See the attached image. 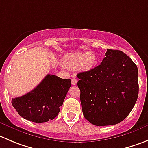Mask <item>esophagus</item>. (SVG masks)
I'll list each match as a JSON object with an SVG mask.
<instances>
[{"mask_svg":"<svg viewBox=\"0 0 148 148\" xmlns=\"http://www.w3.org/2000/svg\"><path fill=\"white\" fill-rule=\"evenodd\" d=\"M72 84L73 85H75V84H77V80L75 79V78H72Z\"/></svg>","mask_w":148,"mask_h":148,"instance_id":"1","label":"esophagus"}]
</instances>
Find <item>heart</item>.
<instances>
[{
    "mask_svg": "<svg viewBox=\"0 0 148 148\" xmlns=\"http://www.w3.org/2000/svg\"><path fill=\"white\" fill-rule=\"evenodd\" d=\"M64 61L70 67H79L84 71H88L96 67L97 58L91 52L74 53L66 56Z\"/></svg>",
    "mask_w": 148,
    "mask_h": 148,
    "instance_id": "b5f03b06",
    "label": "heart"
}]
</instances>
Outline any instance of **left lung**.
Returning <instances> with one entry per match:
<instances>
[{
    "label": "left lung",
    "mask_w": 148,
    "mask_h": 148,
    "mask_svg": "<svg viewBox=\"0 0 148 148\" xmlns=\"http://www.w3.org/2000/svg\"><path fill=\"white\" fill-rule=\"evenodd\" d=\"M77 77L84 116L95 126L121 122L138 97V69L121 51L107 49L99 65Z\"/></svg>",
    "instance_id": "1"
}]
</instances>
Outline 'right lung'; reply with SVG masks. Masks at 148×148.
<instances>
[{
    "instance_id": "obj_1",
    "label": "right lung",
    "mask_w": 148,
    "mask_h": 148,
    "mask_svg": "<svg viewBox=\"0 0 148 148\" xmlns=\"http://www.w3.org/2000/svg\"><path fill=\"white\" fill-rule=\"evenodd\" d=\"M71 80L48 74L30 92L13 98L12 104L20 116L35 123L53 120L60 111Z\"/></svg>"
}]
</instances>
